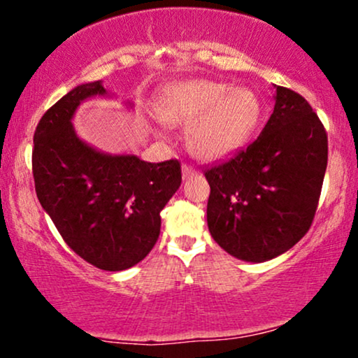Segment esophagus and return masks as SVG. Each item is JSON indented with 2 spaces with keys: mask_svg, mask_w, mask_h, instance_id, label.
Segmentation results:
<instances>
[{
  "mask_svg": "<svg viewBox=\"0 0 358 358\" xmlns=\"http://www.w3.org/2000/svg\"><path fill=\"white\" fill-rule=\"evenodd\" d=\"M182 173H183V178H192V176L196 175V171L193 170L190 165H183L182 166Z\"/></svg>",
  "mask_w": 358,
  "mask_h": 358,
  "instance_id": "esophagus-1",
  "label": "esophagus"
}]
</instances>
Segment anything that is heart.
<instances>
[{"mask_svg": "<svg viewBox=\"0 0 358 358\" xmlns=\"http://www.w3.org/2000/svg\"><path fill=\"white\" fill-rule=\"evenodd\" d=\"M254 90L227 82L192 79L171 82L156 102V116L168 126H187V146L196 158L215 162L236 153L261 119Z\"/></svg>", "mask_w": 358, "mask_h": 358, "instance_id": "obj_1", "label": "heart"}]
</instances>
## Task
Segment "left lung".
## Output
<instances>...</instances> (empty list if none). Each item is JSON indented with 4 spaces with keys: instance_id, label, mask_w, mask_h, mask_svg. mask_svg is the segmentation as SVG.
Returning <instances> with one entry per match:
<instances>
[{
    "instance_id": "obj_1",
    "label": "left lung",
    "mask_w": 358,
    "mask_h": 358,
    "mask_svg": "<svg viewBox=\"0 0 358 358\" xmlns=\"http://www.w3.org/2000/svg\"><path fill=\"white\" fill-rule=\"evenodd\" d=\"M274 110L254 143L205 170L207 224L231 256L264 262L310 229L327 171V131L305 97L274 85Z\"/></svg>"
}]
</instances>
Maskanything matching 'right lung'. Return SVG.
Segmentation results:
<instances>
[{"instance_id": "add662e5", "label": "right lung", "mask_w": 358, "mask_h": 358, "mask_svg": "<svg viewBox=\"0 0 358 358\" xmlns=\"http://www.w3.org/2000/svg\"><path fill=\"white\" fill-rule=\"evenodd\" d=\"M101 80L73 87L40 119L34 136L35 190L73 252L104 271L133 268L153 249L168 200L182 183L178 159L148 163L102 153L77 136L80 102L106 96Z\"/></svg>"}]
</instances>
